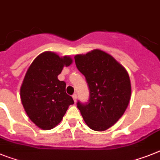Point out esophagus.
Wrapping results in <instances>:
<instances>
[{
    "label": "esophagus",
    "mask_w": 160,
    "mask_h": 160,
    "mask_svg": "<svg viewBox=\"0 0 160 160\" xmlns=\"http://www.w3.org/2000/svg\"><path fill=\"white\" fill-rule=\"evenodd\" d=\"M72 98H73V100L75 102H76V100H77V95H76V93H74L73 95H72Z\"/></svg>",
    "instance_id": "obj_1"
}]
</instances>
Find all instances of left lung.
Segmentation results:
<instances>
[{
  "label": "left lung",
  "instance_id": "left-lung-1",
  "mask_svg": "<svg viewBox=\"0 0 160 160\" xmlns=\"http://www.w3.org/2000/svg\"><path fill=\"white\" fill-rule=\"evenodd\" d=\"M75 62L89 88L88 102L78 101V109L91 129L105 131L119 120L128 107L131 97L129 76L111 55L100 49L76 55Z\"/></svg>",
  "mask_w": 160,
  "mask_h": 160
}]
</instances>
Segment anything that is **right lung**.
Returning a JSON list of instances; mask_svg holds the SVG:
<instances>
[{
  "label": "right lung",
  "instance_id": "add662e5",
  "mask_svg": "<svg viewBox=\"0 0 160 160\" xmlns=\"http://www.w3.org/2000/svg\"><path fill=\"white\" fill-rule=\"evenodd\" d=\"M72 63L69 56L59 57L48 51L37 56L27 71L20 98L29 119L41 129L57 126L69 106L74 104L66 92V83L58 79L64 66Z\"/></svg>",
  "mask_w": 160,
  "mask_h": 160
}]
</instances>
